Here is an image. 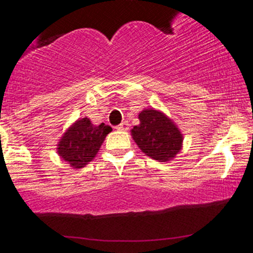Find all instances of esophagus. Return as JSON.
<instances>
[{
	"label": "esophagus",
	"mask_w": 253,
	"mask_h": 253,
	"mask_svg": "<svg viewBox=\"0 0 253 253\" xmlns=\"http://www.w3.org/2000/svg\"><path fill=\"white\" fill-rule=\"evenodd\" d=\"M128 125H129L128 123L124 122V123H122L120 125H118V128H116V129H118V130H128V129H129Z\"/></svg>",
	"instance_id": "34e87169"
}]
</instances>
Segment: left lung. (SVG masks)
<instances>
[{"instance_id":"1","label":"left lung","mask_w":253,"mask_h":253,"mask_svg":"<svg viewBox=\"0 0 253 253\" xmlns=\"http://www.w3.org/2000/svg\"><path fill=\"white\" fill-rule=\"evenodd\" d=\"M139 125L130 130L140 151L158 162H169L182 149L184 135L176 123L161 110L144 109L138 115Z\"/></svg>"}]
</instances>
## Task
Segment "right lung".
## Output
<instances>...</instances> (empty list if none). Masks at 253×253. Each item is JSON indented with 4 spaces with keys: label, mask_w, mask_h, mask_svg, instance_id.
<instances>
[{
    "label": "right lung",
    "mask_w": 253,
    "mask_h": 253,
    "mask_svg": "<svg viewBox=\"0 0 253 253\" xmlns=\"http://www.w3.org/2000/svg\"><path fill=\"white\" fill-rule=\"evenodd\" d=\"M111 130V126L104 123L92 124L88 118L76 120L60 137L57 144L58 156L72 169H82L96 157Z\"/></svg>",
    "instance_id": "right-lung-1"
}]
</instances>
